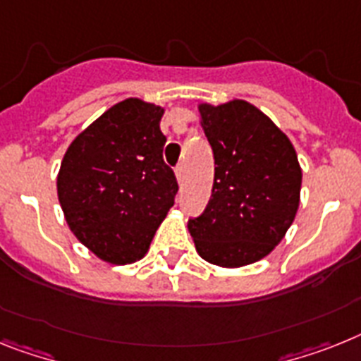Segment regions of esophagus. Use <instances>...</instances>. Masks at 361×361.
<instances>
[{"mask_svg": "<svg viewBox=\"0 0 361 361\" xmlns=\"http://www.w3.org/2000/svg\"><path fill=\"white\" fill-rule=\"evenodd\" d=\"M175 175H177L178 183H183V180H184V166H183V164H178L177 168H175Z\"/></svg>", "mask_w": 361, "mask_h": 361, "instance_id": "1", "label": "esophagus"}]
</instances>
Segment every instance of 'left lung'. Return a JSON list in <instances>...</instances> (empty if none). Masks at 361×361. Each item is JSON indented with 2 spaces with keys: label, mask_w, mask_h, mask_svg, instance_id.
I'll return each mask as SVG.
<instances>
[{
  "label": "left lung",
  "mask_w": 361,
  "mask_h": 361,
  "mask_svg": "<svg viewBox=\"0 0 361 361\" xmlns=\"http://www.w3.org/2000/svg\"><path fill=\"white\" fill-rule=\"evenodd\" d=\"M214 151V186L204 212L188 221L202 260L241 267L269 255L295 219L300 171L290 138L243 99L199 105Z\"/></svg>",
  "instance_id": "obj_1"
}]
</instances>
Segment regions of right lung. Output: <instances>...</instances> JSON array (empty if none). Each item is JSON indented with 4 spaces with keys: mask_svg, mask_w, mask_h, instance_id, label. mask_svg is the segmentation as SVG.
I'll return each instance as SVG.
<instances>
[{
    "mask_svg": "<svg viewBox=\"0 0 361 361\" xmlns=\"http://www.w3.org/2000/svg\"><path fill=\"white\" fill-rule=\"evenodd\" d=\"M164 109L138 97L116 103L68 147L56 193L70 231L97 258H144L173 207L178 184L164 162Z\"/></svg>",
    "mask_w": 361,
    "mask_h": 361,
    "instance_id": "1",
    "label": "right lung"
}]
</instances>
